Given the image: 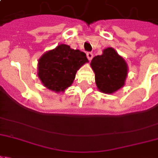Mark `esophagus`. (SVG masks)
<instances>
[{"label": "esophagus", "instance_id": "esophagus-1", "mask_svg": "<svg viewBox=\"0 0 158 158\" xmlns=\"http://www.w3.org/2000/svg\"><path fill=\"white\" fill-rule=\"evenodd\" d=\"M86 56L88 58L89 61H91L92 59V57H93V54H92V52H87V53H86Z\"/></svg>", "mask_w": 158, "mask_h": 158}]
</instances>
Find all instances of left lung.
<instances>
[{
  "label": "left lung",
  "mask_w": 158,
  "mask_h": 158,
  "mask_svg": "<svg viewBox=\"0 0 158 158\" xmlns=\"http://www.w3.org/2000/svg\"><path fill=\"white\" fill-rule=\"evenodd\" d=\"M91 66L95 72L97 88L101 92L111 94L124 86L127 66L113 48L103 50L102 55L93 57Z\"/></svg>",
  "instance_id": "1"
}]
</instances>
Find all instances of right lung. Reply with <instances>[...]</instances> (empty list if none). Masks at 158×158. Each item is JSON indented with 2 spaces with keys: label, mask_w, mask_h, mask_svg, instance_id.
<instances>
[{
  "label": "right lung",
  "mask_w": 158,
  "mask_h": 158,
  "mask_svg": "<svg viewBox=\"0 0 158 158\" xmlns=\"http://www.w3.org/2000/svg\"><path fill=\"white\" fill-rule=\"evenodd\" d=\"M87 61L83 52L61 44L40 58L38 77L48 89L56 92H63L72 84L77 70Z\"/></svg>",
  "instance_id": "1"
}]
</instances>
